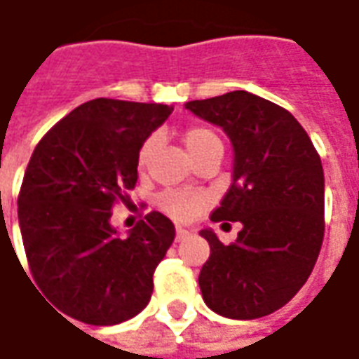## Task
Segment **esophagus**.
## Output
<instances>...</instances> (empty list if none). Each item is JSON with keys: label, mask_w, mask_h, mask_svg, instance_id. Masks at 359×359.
<instances>
[{"label": "esophagus", "mask_w": 359, "mask_h": 359, "mask_svg": "<svg viewBox=\"0 0 359 359\" xmlns=\"http://www.w3.org/2000/svg\"><path fill=\"white\" fill-rule=\"evenodd\" d=\"M188 237H190V231H188V229H184V227H177V235H175V239L180 243V241L188 239Z\"/></svg>", "instance_id": "1"}]
</instances>
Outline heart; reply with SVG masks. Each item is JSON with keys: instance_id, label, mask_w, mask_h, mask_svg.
Listing matches in <instances>:
<instances>
[{"instance_id": "heart-1", "label": "heart", "mask_w": 359, "mask_h": 359, "mask_svg": "<svg viewBox=\"0 0 359 359\" xmlns=\"http://www.w3.org/2000/svg\"><path fill=\"white\" fill-rule=\"evenodd\" d=\"M182 137H184V145H187V149L192 157L205 151L208 147L222 145V140L217 137L214 130L205 126H188ZM155 144H157L155 137H147L144 145L140 147V154H137V165L140 167H144L147 159H149V155L154 154ZM157 204L165 214H169L175 219H188V217L196 214L198 208L202 205V196L192 194V192H165V194L157 198Z\"/></svg>"}]
</instances>
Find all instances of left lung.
I'll list each match as a JSON object with an SVG mask.
<instances>
[{
	"instance_id": "8db88e82",
	"label": "left lung",
	"mask_w": 359,
	"mask_h": 359,
	"mask_svg": "<svg viewBox=\"0 0 359 359\" xmlns=\"http://www.w3.org/2000/svg\"><path fill=\"white\" fill-rule=\"evenodd\" d=\"M231 140V187L212 222H239L223 245L210 227V258L198 284L205 305L227 319H258L299 292L325 235V172L315 145L292 114L249 91L184 104Z\"/></svg>"
}]
</instances>
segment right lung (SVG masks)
I'll list each match as a JSON object with an SVG mask.
<instances>
[{
	"mask_svg": "<svg viewBox=\"0 0 359 359\" xmlns=\"http://www.w3.org/2000/svg\"><path fill=\"white\" fill-rule=\"evenodd\" d=\"M171 112L157 102L93 99L32 151L17 202L22 245L40 292L72 319L118 325L151 299L175 225L149 212L120 237L110 217L136 187L140 147Z\"/></svg>",
	"mask_w": 359,
	"mask_h": 359,
	"instance_id": "right-lung-1",
	"label": "right lung"
}]
</instances>
